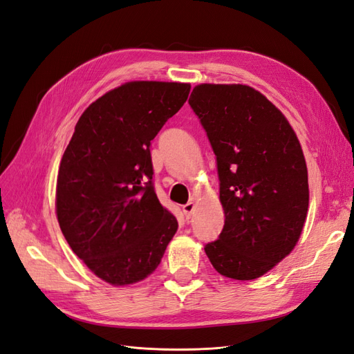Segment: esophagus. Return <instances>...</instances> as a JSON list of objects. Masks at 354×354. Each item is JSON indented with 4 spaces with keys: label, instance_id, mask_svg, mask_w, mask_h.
I'll return each instance as SVG.
<instances>
[{
    "label": "esophagus",
    "instance_id": "1",
    "mask_svg": "<svg viewBox=\"0 0 354 354\" xmlns=\"http://www.w3.org/2000/svg\"><path fill=\"white\" fill-rule=\"evenodd\" d=\"M194 209H195V203L194 202H187L186 205H183V214L186 218H190L192 214H194Z\"/></svg>",
    "mask_w": 354,
    "mask_h": 354
}]
</instances>
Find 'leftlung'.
I'll list each match as a JSON object with an SVG mask.
<instances>
[{
	"label": "left lung",
	"mask_w": 354,
	"mask_h": 354,
	"mask_svg": "<svg viewBox=\"0 0 354 354\" xmlns=\"http://www.w3.org/2000/svg\"><path fill=\"white\" fill-rule=\"evenodd\" d=\"M217 159L224 226L205 245L220 274L263 276L294 250L308 208L306 159L286 118L242 84H201L189 99Z\"/></svg>",
	"instance_id": "8db88e82"
}]
</instances>
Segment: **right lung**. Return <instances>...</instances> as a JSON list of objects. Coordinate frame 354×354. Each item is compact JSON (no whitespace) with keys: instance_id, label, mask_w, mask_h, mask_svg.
<instances>
[{"instance_id":"add662e5","label":"right lung","mask_w":354,"mask_h":354,"mask_svg":"<svg viewBox=\"0 0 354 354\" xmlns=\"http://www.w3.org/2000/svg\"><path fill=\"white\" fill-rule=\"evenodd\" d=\"M190 84L133 81L91 103L60 160L56 212L72 251L100 279L130 285L160 263L178 223L153 187L151 142Z\"/></svg>"}]
</instances>
